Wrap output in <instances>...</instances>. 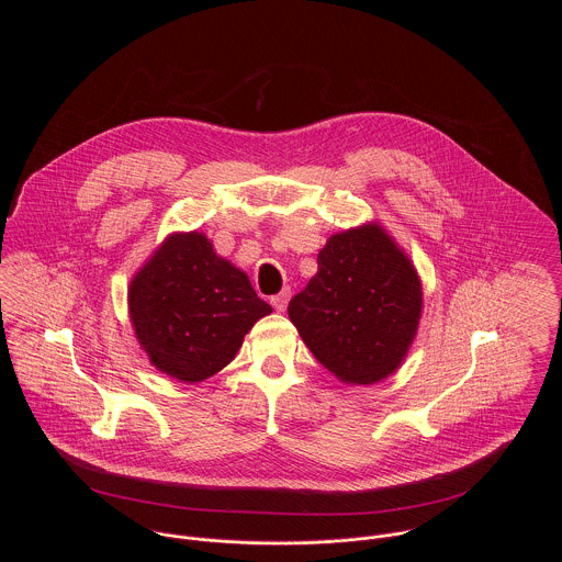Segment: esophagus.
Instances as JSON below:
<instances>
[{"instance_id": "34e87169", "label": "esophagus", "mask_w": 562, "mask_h": 562, "mask_svg": "<svg viewBox=\"0 0 562 562\" xmlns=\"http://www.w3.org/2000/svg\"><path fill=\"white\" fill-rule=\"evenodd\" d=\"M290 296H292V290L285 288V290H281L277 296L270 299V305H272L277 312H285V307H288V303H290Z\"/></svg>"}]
</instances>
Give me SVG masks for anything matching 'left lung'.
Wrapping results in <instances>:
<instances>
[{
    "label": "left lung",
    "instance_id": "8db88e82",
    "mask_svg": "<svg viewBox=\"0 0 562 562\" xmlns=\"http://www.w3.org/2000/svg\"><path fill=\"white\" fill-rule=\"evenodd\" d=\"M422 307L413 261L379 223H366L326 240L318 272L288 314L337 381L374 385L401 368Z\"/></svg>",
    "mask_w": 562,
    "mask_h": 562
}]
</instances>
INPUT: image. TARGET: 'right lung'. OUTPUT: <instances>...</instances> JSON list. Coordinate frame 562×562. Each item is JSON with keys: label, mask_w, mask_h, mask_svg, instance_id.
Instances as JSON below:
<instances>
[{"label": "right lung", "mask_w": 562, "mask_h": 562, "mask_svg": "<svg viewBox=\"0 0 562 562\" xmlns=\"http://www.w3.org/2000/svg\"><path fill=\"white\" fill-rule=\"evenodd\" d=\"M130 321L151 366L201 383L234 361L252 324L272 314L246 272L201 232H175L134 274Z\"/></svg>", "instance_id": "right-lung-1"}]
</instances>
